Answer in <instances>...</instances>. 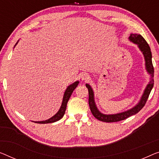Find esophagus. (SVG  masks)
Wrapping results in <instances>:
<instances>
[{
  "instance_id": "esophagus-1",
  "label": "esophagus",
  "mask_w": 159,
  "mask_h": 159,
  "mask_svg": "<svg viewBox=\"0 0 159 159\" xmlns=\"http://www.w3.org/2000/svg\"><path fill=\"white\" fill-rule=\"evenodd\" d=\"M89 78H90L89 75H88V74H86V73H84V74H83V75H81V79H82L83 80H89Z\"/></svg>"
}]
</instances>
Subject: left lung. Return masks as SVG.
<instances>
[{
	"mask_svg": "<svg viewBox=\"0 0 159 159\" xmlns=\"http://www.w3.org/2000/svg\"><path fill=\"white\" fill-rule=\"evenodd\" d=\"M129 39L130 41H131L134 43H136L138 45L139 48L143 52V54L146 61V69H147L148 72L151 74V77H153L154 69H153L152 63V55H151V48L149 47L148 44L147 43V42L146 41V40L143 39L142 35L137 34H131L130 35ZM153 84H154V81H153V79H151L147 87H146V89H145V91H144V93L142 96L141 101L139 103L138 105H136L134 108H131V110L125 111V112L123 113H117V114L114 115H104L99 112L98 110L97 109L96 105H95L93 90H92L91 87L89 84H86V86L87 87L88 90H89V103L92 114L93 115L95 118L103 122H118L120 121V120L126 119L127 118L133 115L136 114L137 113H139L143 108V106H145L146 101L148 100L149 94H150L151 90L153 89Z\"/></svg>",
	"mask_w": 159,
	"mask_h": 159,
	"instance_id": "obj_1",
	"label": "left lung"
}]
</instances>
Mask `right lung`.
<instances>
[{"mask_svg": "<svg viewBox=\"0 0 159 159\" xmlns=\"http://www.w3.org/2000/svg\"><path fill=\"white\" fill-rule=\"evenodd\" d=\"M79 83V81L73 83V84L70 85V86L67 88V89H66L65 91L64 96H63L62 105H61V108L59 109L58 112L54 116H53L51 118H49L48 120H43V121H34V123H37V124H50V123L56 122V121H57V120H60L61 118H62V117L63 116V115H64V113H65L68 101V100H69V98H70V96H71L73 91H74V89L77 87Z\"/></svg>", "mask_w": 159, "mask_h": 159, "instance_id": "add662e5", "label": "right lung"}]
</instances>
